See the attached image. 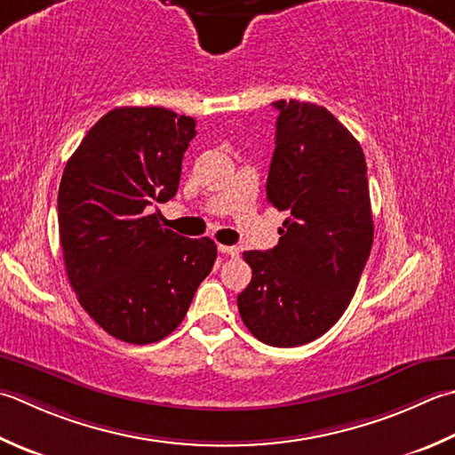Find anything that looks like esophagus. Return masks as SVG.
Instances as JSON below:
<instances>
[{"label":"esophagus","instance_id":"obj_1","mask_svg":"<svg viewBox=\"0 0 455 455\" xmlns=\"http://www.w3.org/2000/svg\"><path fill=\"white\" fill-rule=\"evenodd\" d=\"M219 251H220L222 254L230 256V258H236V256L240 254V248H238V246H225V244H220Z\"/></svg>","mask_w":455,"mask_h":455}]
</instances>
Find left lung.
<instances>
[{
  "mask_svg": "<svg viewBox=\"0 0 455 455\" xmlns=\"http://www.w3.org/2000/svg\"><path fill=\"white\" fill-rule=\"evenodd\" d=\"M266 199L288 219L272 251H246L252 268L238 311L258 341L298 347L329 331L349 306L372 246L367 162L323 106L278 100Z\"/></svg>",
  "mask_w": 455,
  "mask_h": 455,
  "instance_id": "left-lung-1",
  "label": "left lung"
}]
</instances>
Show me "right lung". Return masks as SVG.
Returning a JSON list of instances; mask_svg holds the SVG:
<instances>
[{
	"mask_svg": "<svg viewBox=\"0 0 455 455\" xmlns=\"http://www.w3.org/2000/svg\"><path fill=\"white\" fill-rule=\"evenodd\" d=\"M195 120L159 106L104 114L67 162L59 235L68 282L106 333L148 345L183 322L217 260L211 238L162 228L149 207L175 197Z\"/></svg>",
	"mask_w": 455,
	"mask_h": 455,
	"instance_id": "add662e5",
	"label": "right lung"
}]
</instances>
